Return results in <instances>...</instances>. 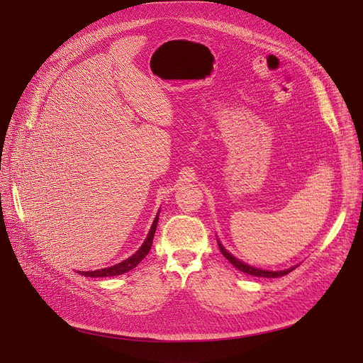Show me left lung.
Segmentation results:
<instances>
[{"instance_id": "left-lung-1", "label": "left lung", "mask_w": 363, "mask_h": 363, "mask_svg": "<svg viewBox=\"0 0 363 363\" xmlns=\"http://www.w3.org/2000/svg\"><path fill=\"white\" fill-rule=\"evenodd\" d=\"M218 246H219V250L223 252V255L235 267V269H239L240 272L246 273V274H250V276H257V277H281V276H286L288 273H291L292 270H295V267H291V269L288 270H283V272H269V270H259V269H255V267L252 265H247L242 261H239L238 258H234L231 254H228V252L224 249V246L220 245L218 242Z\"/></svg>"}]
</instances>
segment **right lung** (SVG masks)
<instances>
[{"label": "right lung", "mask_w": 363, "mask_h": 363, "mask_svg": "<svg viewBox=\"0 0 363 363\" xmlns=\"http://www.w3.org/2000/svg\"><path fill=\"white\" fill-rule=\"evenodd\" d=\"M157 223H159V215L155 216L154 223H152V227H151V230H150V233L147 235L144 245L140 246V249L136 252V254H133L130 258L124 259L123 262L116 264L113 267H108V269H101V270H94V272H78V273H80L82 276H86V277H111V276H118V274L130 272L132 269H135V267L148 255V252H150V249L152 246V239H154V234H155Z\"/></svg>", "instance_id": "obj_1"}]
</instances>
